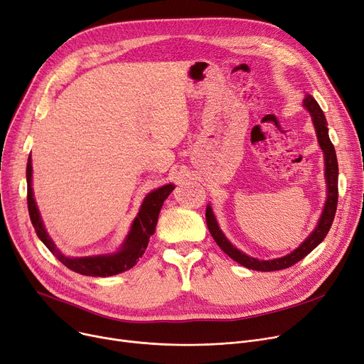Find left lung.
<instances>
[{
  "mask_svg": "<svg viewBox=\"0 0 364 364\" xmlns=\"http://www.w3.org/2000/svg\"><path fill=\"white\" fill-rule=\"evenodd\" d=\"M302 106L307 109L311 114V121L317 134V141L320 149L323 150V158H324V180H326V190H328V196L326 202H324L321 215L317 221V225L314 227V230L310 233V236L305 239L296 250H294L291 254L274 258V259H258L254 257L246 255L235 245L230 243L225 237V235L221 232V228L218 225V221L213 213L211 205L206 206V224L209 228V233L213 235L214 240L217 245L221 247V250L239 262L240 265L246 267V269L257 270V272H276V270H283L288 269V267L296 264L299 259L304 257H307L317 245L323 242V239L326 237L328 232L331 230V225L335 218L336 213V205H338V159H336V153L335 147L329 139V129H328V122L326 118H324V113L320 109L318 103L314 100L311 94H305V99Z\"/></svg>",
  "mask_w": 364,
  "mask_h": 364,
  "instance_id": "obj_1",
  "label": "left lung"
}]
</instances>
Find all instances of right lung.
I'll return each instance as SVG.
<instances>
[{
  "label": "right lung",
  "instance_id": "obj_1",
  "mask_svg": "<svg viewBox=\"0 0 364 364\" xmlns=\"http://www.w3.org/2000/svg\"><path fill=\"white\" fill-rule=\"evenodd\" d=\"M26 183H28L29 217L38 237L41 239V242L48 247L50 252L62 264H65L68 269H70L75 273H80L84 276H92V277H107V276L119 274L132 269V267L137 264V261L143 257L146 251L150 236L155 233L161 208L165 199L176 187L174 184H165L156 190H151V192L144 198L137 217L134 218L129 232L117 252L103 254V255H91V257H68L55 246V243L48 236L41 214L38 211V206L33 198V190H32L31 155L26 165Z\"/></svg>",
  "mask_w": 364,
  "mask_h": 364
}]
</instances>
